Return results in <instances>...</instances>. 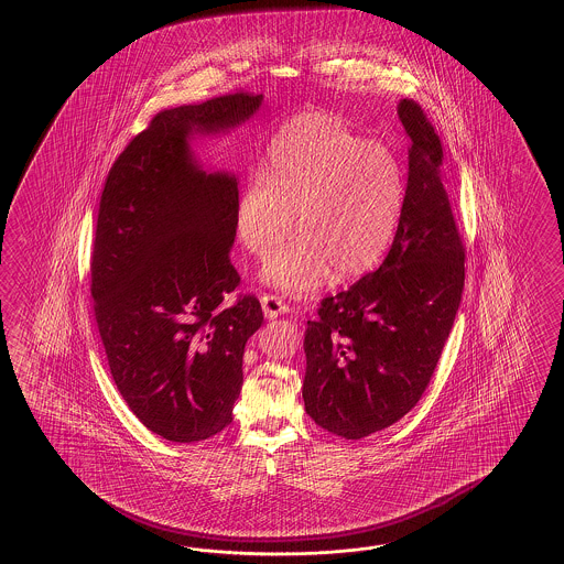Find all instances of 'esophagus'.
Here are the masks:
<instances>
[{
  "label": "esophagus",
  "instance_id": "1",
  "mask_svg": "<svg viewBox=\"0 0 564 564\" xmlns=\"http://www.w3.org/2000/svg\"><path fill=\"white\" fill-rule=\"evenodd\" d=\"M260 302H262V310H264V316L267 318H276V316H281V314H288L290 312V306L279 297V295H273V293H264L262 297H260Z\"/></svg>",
  "mask_w": 564,
  "mask_h": 564
}]
</instances>
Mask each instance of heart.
<instances>
[{"label": "heart", "mask_w": 564, "mask_h": 564, "mask_svg": "<svg viewBox=\"0 0 564 564\" xmlns=\"http://www.w3.org/2000/svg\"><path fill=\"white\" fill-rule=\"evenodd\" d=\"M405 205L403 170L387 147L351 132L339 118L307 111L274 134L262 175L246 182L236 200L243 248L267 257L262 279L291 295L337 279L368 273L384 257Z\"/></svg>", "instance_id": "b5f03b06"}]
</instances>
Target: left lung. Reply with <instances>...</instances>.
<instances>
[{
	"label": "left lung",
	"mask_w": 564,
	"mask_h": 564,
	"mask_svg": "<svg viewBox=\"0 0 564 564\" xmlns=\"http://www.w3.org/2000/svg\"><path fill=\"white\" fill-rule=\"evenodd\" d=\"M397 113L411 147L393 246L378 271L321 302L304 337L307 415L347 441L393 426L422 399L465 283L441 138L417 102L403 99Z\"/></svg>",
	"instance_id": "1"
}]
</instances>
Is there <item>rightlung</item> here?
Segmentation results:
<instances>
[{"label":"right lung","mask_w":564,"mask_h":564,"mask_svg":"<svg viewBox=\"0 0 564 564\" xmlns=\"http://www.w3.org/2000/svg\"><path fill=\"white\" fill-rule=\"evenodd\" d=\"M262 95L238 90L163 109L105 180L90 293L109 370L138 420L171 443H198L234 420L246 341L262 325L231 264L238 182L206 173L194 134L252 118Z\"/></svg>","instance_id":"add662e5"}]
</instances>
